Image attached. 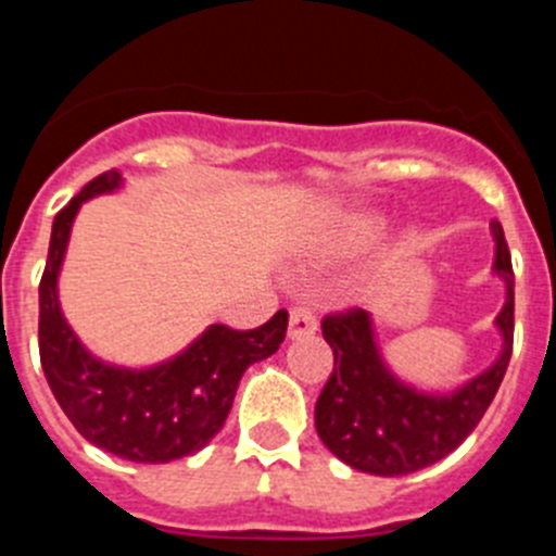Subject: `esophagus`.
<instances>
[{"mask_svg":"<svg viewBox=\"0 0 556 556\" xmlns=\"http://www.w3.org/2000/svg\"><path fill=\"white\" fill-rule=\"evenodd\" d=\"M314 331H317V317H314L312 308L294 306L292 312H289V339L308 337V333Z\"/></svg>","mask_w":556,"mask_h":556,"instance_id":"esophagus-1","label":"esophagus"}]
</instances>
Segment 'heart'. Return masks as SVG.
I'll use <instances>...</instances> for the list:
<instances>
[{
    "label": "heart",
    "instance_id": "obj_1",
    "mask_svg": "<svg viewBox=\"0 0 556 556\" xmlns=\"http://www.w3.org/2000/svg\"><path fill=\"white\" fill-rule=\"evenodd\" d=\"M378 233V219L370 214H356V217H348L345 223L339 225L337 233L331 236V242L323 248V255H337L345 253V250L362 248Z\"/></svg>",
    "mask_w": 556,
    "mask_h": 556
}]
</instances>
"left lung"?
<instances>
[{"label": "left lung", "mask_w": 556, "mask_h": 556, "mask_svg": "<svg viewBox=\"0 0 556 556\" xmlns=\"http://www.w3.org/2000/svg\"><path fill=\"white\" fill-rule=\"evenodd\" d=\"M495 239L493 273L507 283V301L495 317L498 358L454 392H417L392 376L378 353L376 328L365 308L328 314L323 337L333 351V372L314 406V426L333 456L372 476H406L448 456L479 426L493 404L515 331V275L507 239L498 219L490 223Z\"/></svg>", "instance_id": "left-lung-1"}]
</instances>
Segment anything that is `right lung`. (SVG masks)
I'll use <instances>...</instances> for the list:
<instances>
[{
	"label": "right lung",
	"instance_id": "1",
	"mask_svg": "<svg viewBox=\"0 0 556 556\" xmlns=\"http://www.w3.org/2000/svg\"><path fill=\"white\" fill-rule=\"evenodd\" d=\"M119 186V172H102L58 211L38 287V351L49 390L88 443L155 465L198 454L211 443L225 426L242 372L281 348L289 314L281 308L253 331L208 326L184 353L144 370L91 356L63 317L58 275L80 205Z\"/></svg>",
	"mask_w": 556,
	"mask_h": 556
}]
</instances>
